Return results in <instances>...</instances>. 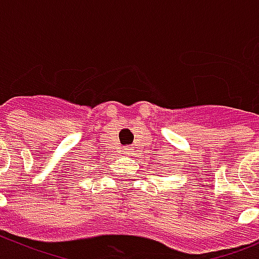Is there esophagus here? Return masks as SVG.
<instances>
[{
  "label": "esophagus",
  "mask_w": 259,
  "mask_h": 259,
  "mask_svg": "<svg viewBox=\"0 0 259 259\" xmlns=\"http://www.w3.org/2000/svg\"><path fill=\"white\" fill-rule=\"evenodd\" d=\"M123 152H124V153H132V152H133V146H124V147H123Z\"/></svg>",
  "instance_id": "esophagus-1"
}]
</instances>
